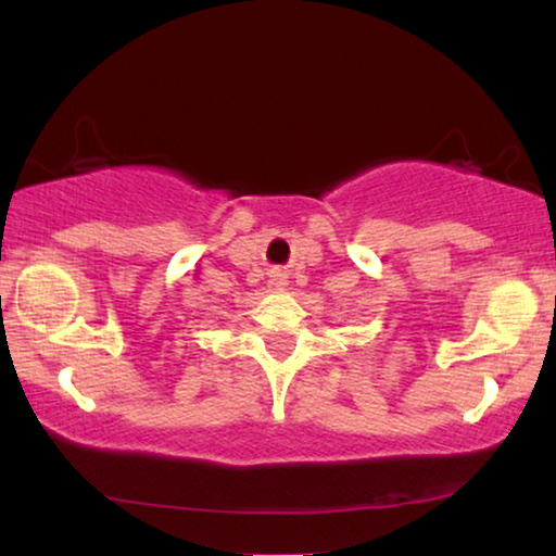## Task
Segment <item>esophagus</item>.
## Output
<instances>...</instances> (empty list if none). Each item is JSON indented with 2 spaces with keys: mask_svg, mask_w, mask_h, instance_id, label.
Segmentation results:
<instances>
[{
  "mask_svg": "<svg viewBox=\"0 0 556 556\" xmlns=\"http://www.w3.org/2000/svg\"><path fill=\"white\" fill-rule=\"evenodd\" d=\"M270 283H273V286H283V283H286V273H280V270H273V276H270Z\"/></svg>",
  "mask_w": 556,
  "mask_h": 556,
  "instance_id": "1",
  "label": "esophagus"
}]
</instances>
